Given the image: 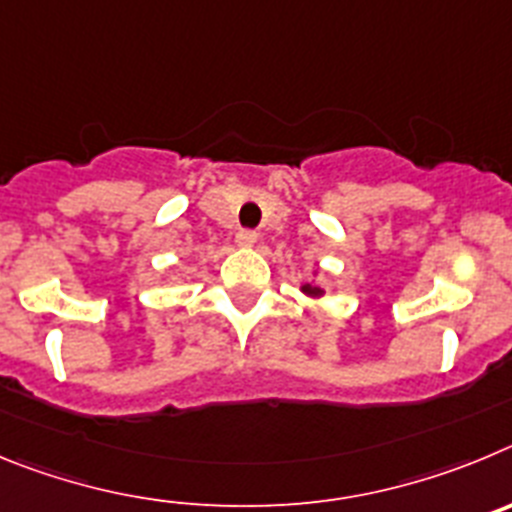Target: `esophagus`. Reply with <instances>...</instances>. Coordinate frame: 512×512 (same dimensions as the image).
I'll use <instances>...</instances> for the list:
<instances>
[{
	"instance_id": "34e87169",
	"label": "esophagus",
	"mask_w": 512,
	"mask_h": 512,
	"mask_svg": "<svg viewBox=\"0 0 512 512\" xmlns=\"http://www.w3.org/2000/svg\"><path fill=\"white\" fill-rule=\"evenodd\" d=\"M257 242L255 229H239L237 232V245L239 247H252Z\"/></svg>"
}]
</instances>
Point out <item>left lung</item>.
I'll use <instances>...</instances> for the list:
<instances>
[{"label": "left lung", "instance_id": "8db88e82", "mask_svg": "<svg viewBox=\"0 0 512 512\" xmlns=\"http://www.w3.org/2000/svg\"><path fill=\"white\" fill-rule=\"evenodd\" d=\"M303 290H306V293H311V296H319L321 293L319 288H311V285H303Z\"/></svg>", "mask_w": 512, "mask_h": 512}]
</instances>
